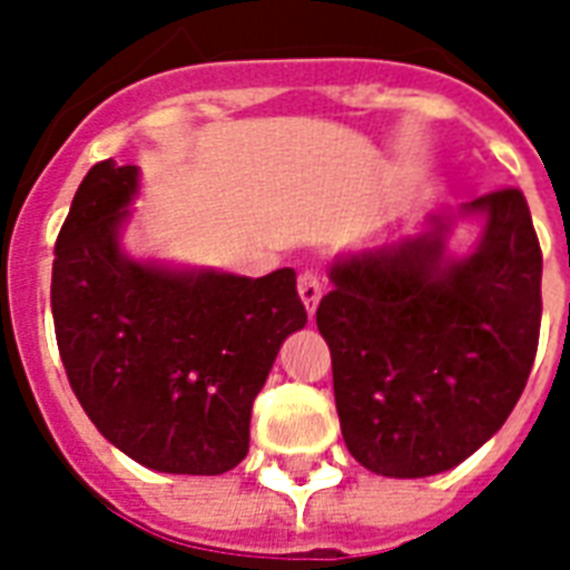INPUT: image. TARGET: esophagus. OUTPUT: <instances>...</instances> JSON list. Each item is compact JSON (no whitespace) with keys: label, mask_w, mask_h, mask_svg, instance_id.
<instances>
[{"label":"esophagus","mask_w":570,"mask_h":570,"mask_svg":"<svg viewBox=\"0 0 570 570\" xmlns=\"http://www.w3.org/2000/svg\"><path fill=\"white\" fill-rule=\"evenodd\" d=\"M298 295H302L304 307H307V313L313 316L322 302V277L316 275V272H304V275L298 277Z\"/></svg>","instance_id":"obj_1"}]
</instances>
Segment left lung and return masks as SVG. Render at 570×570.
Listing matches in <instances>:
<instances>
[{
  "instance_id": "1",
  "label": "left lung",
  "mask_w": 570,
  "mask_h": 570,
  "mask_svg": "<svg viewBox=\"0 0 570 570\" xmlns=\"http://www.w3.org/2000/svg\"><path fill=\"white\" fill-rule=\"evenodd\" d=\"M483 222L468 255L451 227ZM316 325L331 348L348 452L390 479L455 468L518 405L541 325V248L527 197L482 195L414 233L337 254Z\"/></svg>"
}]
</instances>
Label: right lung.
<instances>
[{"mask_svg":"<svg viewBox=\"0 0 570 570\" xmlns=\"http://www.w3.org/2000/svg\"><path fill=\"white\" fill-rule=\"evenodd\" d=\"M138 165L97 163L52 263L61 364L85 414L159 473L218 476L248 455L250 407L284 340L307 325L293 268L242 277L124 248Z\"/></svg>","mask_w":570,"mask_h":570,"instance_id":"1","label":"right lung"}]
</instances>
